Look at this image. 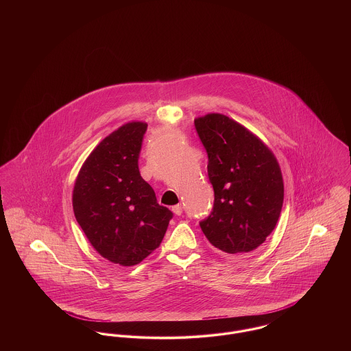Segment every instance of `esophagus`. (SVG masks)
Segmentation results:
<instances>
[{
  "mask_svg": "<svg viewBox=\"0 0 351 351\" xmlns=\"http://www.w3.org/2000/svg\"><path fill=\"white\" fill-rule=\"evenodd\" d=\"M172 212H173L176 216H182V213H183V206H182V204H178V205L172 206Z\"/></svg>",
  "mask_w": 351,
  "mask_h": 351,
  "instance_id": "obj_1",
  "label": "esophagus"
}]
</instances>
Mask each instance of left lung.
<instances>
[{
    "mask_svg": "<svg viewBox=\"0 0 351 351\" xmlns=\"http://www.w3.org/2000/svg\"><path fill=\"white\" fill-rule=\"evenodd\" d=\"M208 154V178L215 191L202 233L221 251L245 256L275 229L283 206L282 171L267 146L223 114L195 119Z\"/></svg>",
    "mask_w": 351,
    "mask_h": 351,
    "instance_id": "1",
    "label": "left lung"
}]
</instances>
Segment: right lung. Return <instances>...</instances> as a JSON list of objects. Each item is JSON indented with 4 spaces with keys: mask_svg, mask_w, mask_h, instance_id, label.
<instances>
[{
    "mask_svg": "<svg viewBox=\"0 0 351 351\" xmlns=\"http://www.w3.org/2000/svg\"><path fill=\"white\" fill-rule=\"evenodd\" d=\"M147 123L130 122L90 152L73 188V212L90 245L121 266L159 247L173 213L158 204L138 167Z\"/></svg>",
    "mask_w": 351,
    "mask_h": 351,
    "instance_id": "right-lung-1",
    "label": "right lung"
}]
</instances>
